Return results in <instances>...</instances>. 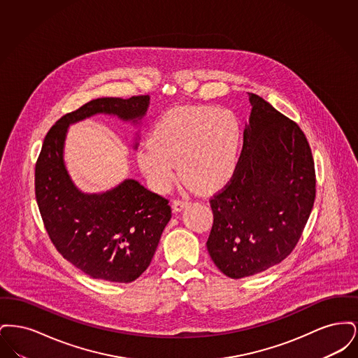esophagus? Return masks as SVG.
I'll list each match as a JSON object with an SVG mask.
<instances>
[{"label":"esophagus","instance_id":"esophagus-1","mask_svg":"<svg viewBox=\"0 0 358 358\" xmlns=\"http://www.w3.org/2000/svg\"><path fill=\"white\" fill-rule=\"evenodd\" d=\"M187 204H189V201H187V200H184V199H176V200H173V203H171L173 212H174V213H177V212L182 210Z\"/></svg>","mask_w":358,"mask_h":358}]
</instances>
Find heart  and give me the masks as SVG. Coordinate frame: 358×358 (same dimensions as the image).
Wrapping results in <instances>:
<instances>
[{"label":"heart","mask_w":358,"mask_h":358,"mask_svg":"<svg viewBox=\"0 0 358 358\" xmlns=\"http://www.w3.org/2000/svg\"><path fill=\"white\" fill-rule=\"evenodd\" d=\"M241 130L234 113L212 106H187L165 113L139 148L136 162L150 187L164 192L176 164L187 184L208 192L229 180L236 168Z\"/></svg>","instance_id":"heart-1"}]
</instances>
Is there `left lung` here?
Wrapping results in <instances>:
<instances>
[{"label":"left lung","mask_w":358,"mask_h":358,"mask_svg":"<svg viewBox=\"0 0 358 358\" xmlns=\"http://www.w3.org/2000/svg\"><path fill=\"white\" fill-rule=\"evenodd\" d=\"M252 106L231 180L209 204L206 241L217 268L238 279L263 273L292 252L315 200V168L301 127L263 98Z\"/></svg>","instance_id":"obj_1"}]
</instances>
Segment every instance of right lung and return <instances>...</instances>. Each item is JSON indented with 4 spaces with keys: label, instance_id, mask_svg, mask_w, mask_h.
<instances>
[{
    "label": "right lung",
    "instance_id": "add662e5",
    "mask_svg": "<svg viewBox=\"0 0 358 358\" xmlns=\"http://www.w3.org/2000/svg\"><path fill=\"white\" fill-rule=\"evenodd\" d=\"M149 95L98 98L67 113L48 130L34 168V194L57 252L92 279L130 283L150 266L171 217L169 200L134 180L103 194H83L63 162L69 123L98 113L122 120L143 117Z\"/></svg>",
    "mask_w": 358,
    "mask_h": 358
}]
</instances>
